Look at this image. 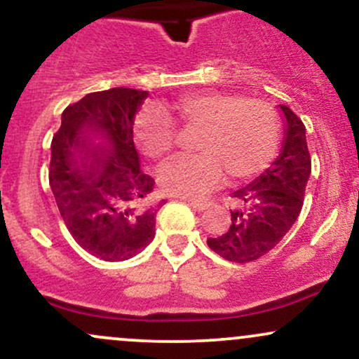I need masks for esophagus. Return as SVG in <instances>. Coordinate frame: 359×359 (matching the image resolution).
I'll list each match as a JSON object with an SVG mask.
<instances>
[{"label":"esophagus","instance_id":"obj_1","mask_svg":"<svg viewBox=\"0 0 359 359\" xmlns=\"http://www.w3.org/2000/svg\"><path fill=\"white\" fill-rule=\"evenodd\" d=\"M185 201H187L192 208L199 209V211H204V209H208V205H209L208 201H201V199H185Z\"/></svg>","mask_w":359,"mask_h":359}]
</instances>
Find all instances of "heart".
Instances as JSON below:
<instances>
[{
  "mask_svg": "<svg viewBox=\"0 0 359 359\" xmlns=\"http://www.w3.org/2000/svg\"><path fill=\"white\" fill-rule=\"evenodd\" d=\"M165 111L184 128L199 130V155L172 160L160 172V184L177 196H201L222 180L246 179L262 172L273 158L280 140V118L270 102L240 94L197 90L177 97ZM135 137L143 154L154 160L174 150L177 128L155 108L140 111Z\"/></svg>",
  "mask_w": 359,
  "mask_h": 359,
  "instance_id": "heart-1",
  "label": "heart"
}]
</instances>
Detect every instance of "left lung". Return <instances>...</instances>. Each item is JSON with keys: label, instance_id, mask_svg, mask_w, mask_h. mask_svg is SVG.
Segmentation results:
<instances>
[{"label": "left lung", "instance_id": "8db88e82", "mask_svg": "<svg viewBox=\"0 0 359 359\" xmlns=\"http://www.w3.org/2000/svg\"><path fill=\"white\" fill-rule=\"evenodd\" d=\"M285 119L282 150L253 182L233 192L236 208L231 224L208 246L228 262L246 263L269 253L297 221L311 177L306 126L288 106L280 104Z\"/></svg>", "mask_w": 359, "mask_h": 359}]
</instances>
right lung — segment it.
Masks as SVG:
<instances>
[{"instance_id":"right-lung-1","label":"right lung","mask_w":359,"mask_h":359,"mask_svg":"<svg viewBox=\"0 0 359 359\" xmlns=\"http://www.w3.org/2000/svg\"><path fill=\"white\" fill-rule=\"evenodd\" d=\"M147 97L130 88L90 93L64 109L52 140L48 180L62 219L81 248L104 262L133 258L155 238V180L133 142Z\"/></svg>"}]
</instances>
